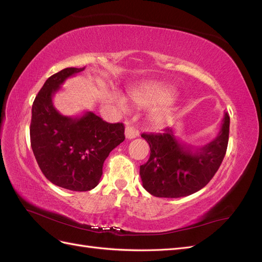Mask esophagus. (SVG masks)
I'll return each instance as SVG.
<instances>
[{"label": "esophagus", "mask_w": 262, "mask_h": 262, "mask_svg": "<svg viewBox=\"0 0 262 262\" xmlns=\"http://www.w3.org/2000/svg\"><path fill=\"white\" fill-rule=\"evenodd\" d=\"M124 134H125V138L126 139L131 140V139H134V138H137L139 136V131L134 129L133 126L129 125V126H126V128H125Z\"/></svg>", "instance_id": "34e87169"}]
</instances>
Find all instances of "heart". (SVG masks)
<instances>
[{
	"instance_id": "obj_1",
	"label": "heart",
	"mask_w": 262,
	"mask_h": 262,
	"mask_svg": "<svg viewBox=\"0 0 262 262\" xmlns=\"http://www.w3.org/2000/svg\"><path fill=\"white\" fill-rule=\"evenodd\" d=\"M131 99L134 104L141 107H150L156 105H166L172 99L173 93L166 89L164 86L157 84H144L142 86L137 87L130 92ZM118 105L122 109L126 108L125 100L121 97L118 98ZM150 120L156 125H164L167 123L169 119V110L160 106L155 108L149 115Z\"/></svg>"
}]
</instances>
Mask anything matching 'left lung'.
I'll list each match as a JSON object with an SVG mask.
<instances>
[{
  "label": "left lung",
  "mask_w": 262,
  "mask_h": 262,
  "mask_svg": "<svg viewBox=\"0 0 262 262\" xmlns=\"http://www.w3.org/2000/svg\"><path fill=\"white\" fill-rule=\"evenodd\" d=\"M229 116L225 113L217 137L207 145L185 144L172 128L164 133L142 134L150 148L148 161L140 166L142 185L160 198H181L199 191L215 175L225 156Z\"/></svg>",
  "instance_id": "obj_1"
}]
</instances>
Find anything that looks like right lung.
Wrapping results in <instances>:
<instances>
[{"instance_id":"right-lung-1","label":"right lung","mask_w":262,"mask_h":262,"mask_svg":"<svg viewBox=\"0 0 262 262\" xmlns=\"http://www.w3.org/2000/svg\"><path fill=\"white\" fill-rule=\"evenodd\" d=\"M85 68H67L46 81L31 109L30 143L46 178L72 191H89L99 184L109 153L124 141V125L108 123L92 112L61 115L52 98L69 77Z\"/></svg>"}]
</instances>
